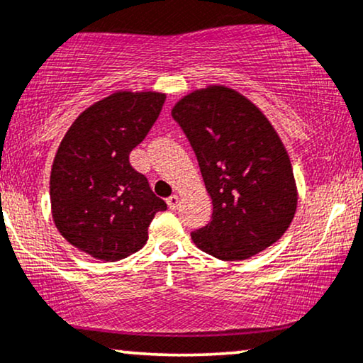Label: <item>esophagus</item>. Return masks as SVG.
Returning <instances> with one entry per match:
<instances>
[{
    "instance_id": "34e87169",
    "label": "esophagus",
    "mask_w": 363,
    "mask_h": 363,
    "mask_svg": "<svg viewBox=\"0 0 363 363\" xmlns=\"http://www.w3.org/2000/svg\"><path fill=\"white\" fill-rule=\"evenodd\" d=\"M179 204H181V197H179L177 194H172L171 197H167V206L169 209H177Z\"/></svg>"
}]
</instances>
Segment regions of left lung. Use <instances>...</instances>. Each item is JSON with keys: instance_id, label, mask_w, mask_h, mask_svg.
Masks as SVG:
<instances>
[{"instance_id": "1", "label": "left lung", "mask_w": 363, "mask_h": 363, "mask_svg": "<svg viewBox=\"0 0 363 363\" xmlns=\"http://www.w3.org/2000/svg\"><path fill=\"white\" fill-rule=\"evenodd\" d=\"M172 117L189 140L213 199V218L191 233L214 258L241 261L277 242L295 218L296 182L272 122L224 85L191 91Z\"/></svg>"}]
</instances>
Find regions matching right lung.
Here are the masks:
<instances>
[{"mask_svg":"<svg viewBox=\"0 0 363 363\" xmlns=\"http://www.w3.org/2000/svg\"><path fill=\"white\" fill-rule=\"evenodd\" d=\"M166 94L116 91L84 110L60 142L50 176L55 226L102 261L139 251L149 224L167 204L128 162L157 121Z\"/></svg>","mask_w":363,"mask_h":363,"instance_id":"1","label":"right lung"}]
</instances>
